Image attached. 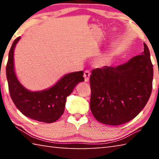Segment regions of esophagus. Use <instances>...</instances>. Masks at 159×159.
Masks as SVG:
<instances>
[{"label": "esophagus", "mask_w": 159, "mask_h": 159, "mask_svg": "<svg viewBox=\"0 0 159 159\" xmlns=\"http://www.w3.org/2000/svg\"><path fill=\"white\" fill-rule=\"evenodd\" d=\"M91 73L88 71V70H86V71L84 72V78H85V81L88 82L90 79V76Z\"/></svg>", "instance_id": "esophagus-1"}]
</instances>
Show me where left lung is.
<instances>
[{
    "label": "left lung",
    "mask_w": 159,
    "mask_h": 159,
    "mask_svg": "<svg viewBox=\"0 0 159 159\" xmlns=\"http://www.w3.org/2000/svg\"><path fill=\"white\" fill-rule=\"evenodd\" d=\"M153 75L149 50L144 43L143 53L127 63L93 70L90 109L94 117L111 125H121L135 118L152 94Z\"/></svg>",
    "instance_id": "8db88e82"
}]
</instances>
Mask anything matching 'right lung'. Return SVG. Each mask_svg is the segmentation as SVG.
<instances>
[{"label": "right lung", "mask_w": 159, "mask_h": 159, "mask_svg": "<svg viewBox=\"0 0 159 159\" xmlns=\"http://www.w3.org/2000/svg\"><path fill=\"white\" fill-rule=\"evenodd\" d=\"M20 37L16 39L10 48L6 65V76L10 97L16 107L25 116L40 122H55L64 114L67 96L78 83L84 81L83 71L66 74L48 90L31 92L18 81L14 71L13 54Z\"/></svg>", "instance_id": "obj_1"}]
</instances>
